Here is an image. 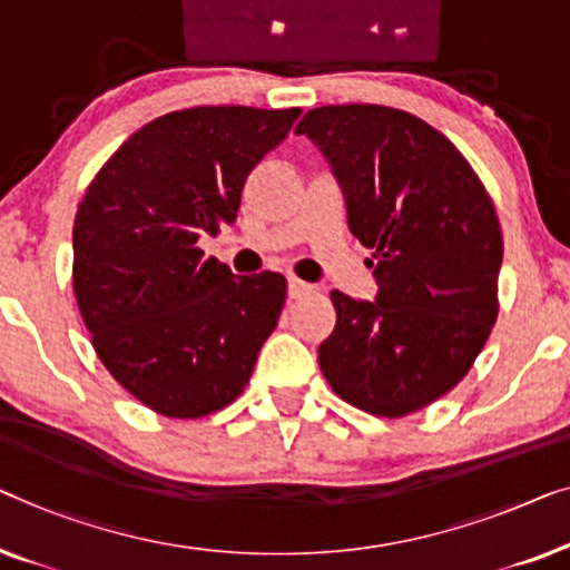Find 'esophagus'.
I'll list each match as a JSON object with an SVG mask.
<instances>
[{"mask_svg":"<svg viewBox=\"0 0 570 570\" xmlns=\"http://www.w3.org/2000/svg\"><path fill=\"white\" fill-rule=\"evenodd\" d=\"M312 292V286L307 282H299V278H288V299H302Z\"/></svg>","mask_w":570,"mask_h":570,"instance_id":"obj_1","label":"esophagus"}]
</instances>
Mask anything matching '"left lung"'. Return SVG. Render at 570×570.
Wrapping results in <instances>:
<instances>
[{"instance_id": "obj_1", "label": "left lung", "mask_w": 570, "mask_h": 570, "mask_svg": "<svg viewBox=\"0 0 570 570\" xmlns=\"http://www.w3.org/2000/svg\"><path fill=\"white\" fill-rule=\"evenodd\" d=\"M331 163L376 299L331 292L317 362L346 403L403 419L470 372L499 317L501 224L462 151L413 114L325 106L296 126Z\"/></svg>"}]
</instances>
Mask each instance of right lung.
Masks as SVG:
<instances>
[{
	"label": "right lung",
	"instance_id": "right-lung-1",
	"mask_svg": "<svg viewBox=\"0 0 570 570\" xmlns=\"http://www.w3.org/2000/svg\"><path fill=\"white\" fill-rule=\"evenodd\" d=\"M299 108L202 106L128 136L75 219V296L124 390L167 419L229 405L276 331L286 278L235 276L198 239L237 219L247 175Z\"/></svg>",
	"mask_w": 570,
	"mask_h": 570
}]
</instances>
